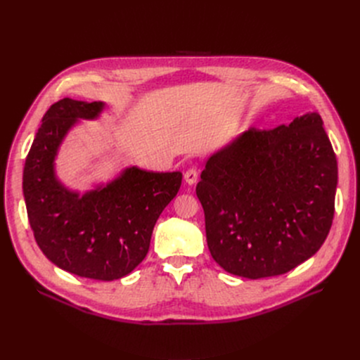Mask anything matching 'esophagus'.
Masks as SVG:
<instances>
[{
  "label": "esophagus",
  "instance_id": "obj_1",
  "mask_svg": "<svg viewBox=\"0 0 360 360\" xmlns=\"http://www.w3.org/2000/svg\"><path fill=\"white\" fill-rule=\"evenodd\" d=\"M184 178L190 185L195 184L197 179H198V170H197V167H190V169H188L186 172H185V175H184Z\"/></svg>",
  "mask_w": 360,
  "mask_h": 360
}]
</instances>
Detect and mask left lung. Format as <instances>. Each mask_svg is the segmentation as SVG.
<instances>
[{"label":"left lung","mask_w":360,"mask_h":360,"mask_svg":"<svg viewBox=\"0 0 360 360\" xmlns=\"http://www.w3.org/2000/svg\"><path fill=\"white\" fill-rule=\"evenodd\" d=\"M335 186L337 159L319 113L248 129L207 160L197 184L212 257L247 278L293 270L324 243Z\"/></svg>","instance_id":"1"}]
</instances>
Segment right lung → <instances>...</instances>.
<instances>
[{"label":"right lung","instance_id":"obj_1","mask_svg":"<svg viewBox=\"0 0 360 360\" xmlns=\"http://www.w3.org/2000/svg\"><path fill=\"white\" fill-rule=\"evenodd\" d=\"M102 102L64 98L51 105L23 170V194L36 243L60 269L110 281L134 270L147 255L165 207L178 194L181 172L129 167L105 188L79 197L55 179L53 158L77 118H96Z\"/></svg>","mask_w":360,"mask_h":360}]
</instances>
